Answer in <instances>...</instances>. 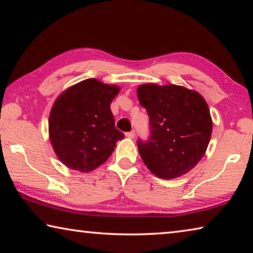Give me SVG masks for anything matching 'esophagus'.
<instances>
[{
  "label": "esophagus",
  "instance_id": "34e87169",
  "mask_svg": "<svg viewBox=\"0 0 253 253\" xmlns=\"http://www.w3.org/2000/svg\"><path fill=\"white\" fill-rule=\"evenodd\" d=\"M126 137H128V138H134V137H135V131L131 130L129 132H126Z\"/></svg>",
  "mask_w": 253,
  "mask_h": 253
}]
</instances>
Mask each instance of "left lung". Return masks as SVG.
I'll return each mask as SVG.
<instances>
[{
    "label": "left lung",
    "mask_w": 253,
    "mask_h": 253,
    "mask_svg": "<svg viewBox=\"0 0 253 253\" xmlns=\"http://www.w3.org/2000/svg\"><path fill=\"white\" fill-rule=\"evenodd\" d=\"M137 97L147 110L152 134L147 142H137L144 164L164 179L190 172L207 152L212 135L207 101L198 91L176 84H140Z\"/></svg>",
    "instance_id": "8db88e82"
}]
</instances>
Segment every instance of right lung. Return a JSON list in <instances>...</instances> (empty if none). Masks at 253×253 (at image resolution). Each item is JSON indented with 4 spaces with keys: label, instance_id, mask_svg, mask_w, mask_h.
<instances>
[{
    "label": "right lung",
    "instance_id": "add662e5",
    "mask_svg": "<svg viewBox=\"0 0 253 253\" xmlns=\"http://www.w3.org/2000/svg\"><path fill=\"white\" fill-rule=\"evenodd\" d=\"M118 85L85 79L66 89L51 108L49 137L55 155L70 169L88 173L113 154L124 134L115 127L110 104Z\"/></svg>",
    "mask_w": 253,
    "mask_h": 253
}]
</instances>
